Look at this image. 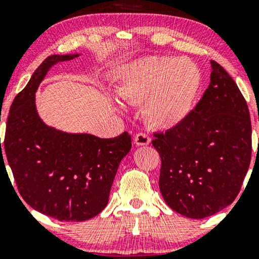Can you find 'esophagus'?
I'll return each mask as SVG.
<instances>
[{
    "label": "esophagus",
    "mask_w": 259,
    "mask_h": 259,
    "mask_svg": "<svg viewBox=\"0 0 259 259\" xmlns=\"http://www.w3.org/2000/svg\"><path fill=\"white\" fill-rule=\"evenodd\" d=\"M150 142L151 138L145 133H139L138 135L135 136V139H134V144H135L136 146H147V145H150Z\"/></svg>",
    "instance_id": "esophagus-1"
}]
</instances>
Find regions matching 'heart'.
<instances>
[{
  "mask_svg": "<svg viewBox=\"0 0 259 259\" xmlns=\"http://www.w3.org/2000/svg\"><path fill=\"white\" fill-rule=\"evenodd\" d=\"M201 84V73L187 58L150 56L126 65L114 91L126 103H142L145 120L171 129L187 117Z\"/></svg>",
  "mask_w": 259,
  "mask_h": 259,
  "instance_id": "obj_1",
  "label": "heart"
}]
</instances>
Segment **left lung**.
<instances>
[{
	"instance_id": "8db88e82",
	"label": "left lung",
	"mask_w": 259,
	"mask_h": 259,
	"mask_svg": "<svg viewBox=\"0 0 259 259\" xmlns=\"http://www.w3.org/2000/svg\"><path fill=\"white\" fill-rule=\"evenodd\" d=\"M210 82L187 117L152 141L162 165L159 190L179 214L203 219L234 202L247 174L252 127L236 82L210 62Z\"/></svg>"
}]
</instances>
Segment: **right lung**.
Wrapping results in <instances>:
<instances>
[{
    "instance_id": "1",
    "label": "right lung",
    "mask_w": 259,
    "mask_h": 259,
    "mask_svg": "<svg viewBox=\"0 0 259 259\" xmlns=\"http://www.w3.org/2000/svg\"><path fill=\"white\" fill-rule=\"evenodd\" d=\"M79 56L52 55L38 65L12 103L4 147L0 139V160L4 151L23 200L61 222L88 221L102 212L119 163L132 148L126 132L100 139L62 132L45 124L38 115V85L53 65Z\"/></svg>"
}]
</instances>
